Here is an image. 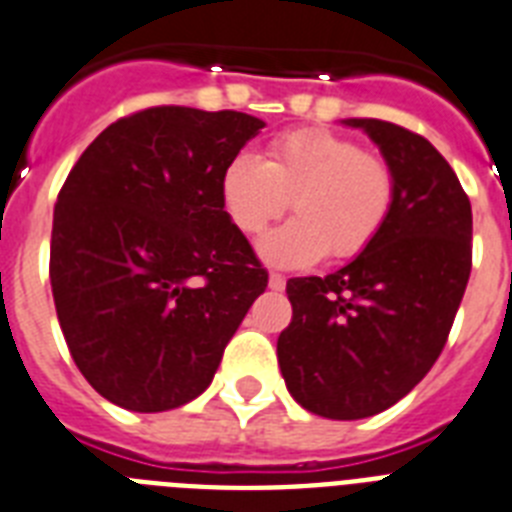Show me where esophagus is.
Segmentation results:
<instances>
[{
	"instance_id": "1",
	"label": "esophagus",
	"mask_w": 512,
	"mask_h": 512,
	"mask_svg": "<svg viewBox=\"0 0 512 512\" xmlns=\"http://www.w3.org/2000/svg\"><path fill=\"white\" fill-rule=\"evenodd\" d=\"M269 287H272V290H285V277H282V274H269Z\"/></svg>"
}]
</instances>
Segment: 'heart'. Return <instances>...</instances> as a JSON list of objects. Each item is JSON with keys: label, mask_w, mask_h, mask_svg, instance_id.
Instances as JSON below:
<instances>
[{"label": "heart", "mask_w": 512, "mask_h": 512, "mask_svg": "<svg viewBox=\"0 0 512 512\" xmlns=\"http://www.w3.org/2000/svg\"><path fill=\"white\" fill-rule=\"evenodd\" d=\"M219 196L243 235H261L293 201L295 219L261 240V256L274 266H311L324 253L345 261L379 238L392 204L395 172L382 156L353 138L322 128L285 133L259 156L227 162Z\"/></svg>", "instance_id": "1"}]
</instances>
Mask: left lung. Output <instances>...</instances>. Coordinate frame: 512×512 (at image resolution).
Returning <instances> with one entry per match:
<instances>
[{
	"mask_svg": "<svg viewBox=\"0 0 512 512\" xmlns=\"http://www.w3.org/2000/svg\"><path fill=\"white\" fill-rule=\"evenodd\" d=\"M395 172L379 238L327 277L287 280L293 322L277 340L287 390L306 411L353 421L387 411L445 348L471 274V201L424 135L345 120Z\"/></svg>",
	"mask_w": 512,
	"mask_h": 512,
	"instance_id": "8db88e82",
	"label": "left lung"
}]
</instances>
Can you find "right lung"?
Here are the masks:
<instances>
[{
    "instance_id": "1",
    "label": "right lung",
    "mask_w": 512,
    "mask_h": 512,
    "mask_svg": "<svg viewBox=\"0 0 512 512\" xmlns=\"http://www.w3.org/2000/svg\"><path fill=\"white\" fill-rule=\"evenodd\" d=\"M264 128L243 112L151 107L112 122L54 206V306L70 356L109 403L172 411L206 390L269 274L219 180Z\"/></svg>"
}]
</instances>
